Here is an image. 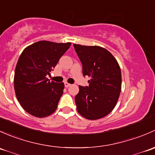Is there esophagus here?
<instances>
[{
	"label": "esophagus",
	"mask_w": 155,
	"mask_h": 155,
	"mask_svg": "<svg viewBox=\"0 0 155 155\" xmlns=\"http://www.w3.org/2000/svg\"><path fill=\"white\" fill-rule=\"evenodd\" d=\"M65 87H69L70 86H71V84H68V83H67V82H65Z\"/></svg>",
	"instance_id": "esophagus-1"
}]
</instances>
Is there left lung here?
<instances>
[{"instance_id": "left-lung-1", "label": "left lung", "mask_w": 155, "mask_h": 155, "mask_svg": "<svg viewBox=\"0 0 155 155\" xmlns=\"http://www.w3.org/2000/svg\"><path fill=\"white\" fill-rule=\"evenodd\" d=\"M82 63L83 74L90 78L89 87L79 86L78 112L89 120L101 119L114 109L122 89L120 66L113 54L100 46L74 44Z\"/></svg>"}]
</instances>
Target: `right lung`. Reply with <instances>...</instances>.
I'll list each match as a JSON object with an SVG mask.
<instances>
[{"instance_id": "1", "label": "right lung", "mask_w": 155, "mask_h": 155, "mask_svg": "<svg viewBox=\"0 0 155 155\" xmlns=\"http://www.w3.org/2000/svg\"><path fill=\"white\" fill-rule=\"evenodd\" d=\"M71 42L39 41L25 48L14 75V89L21 106L35 117L44 118L56 111L64 84L50 81V74Z\"/></svg>"}]
</instances>
